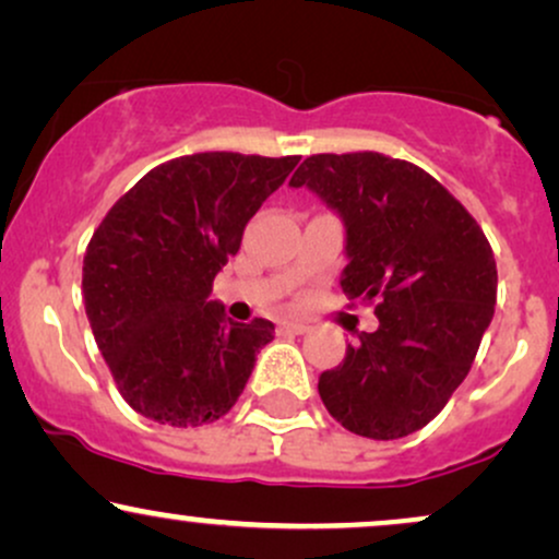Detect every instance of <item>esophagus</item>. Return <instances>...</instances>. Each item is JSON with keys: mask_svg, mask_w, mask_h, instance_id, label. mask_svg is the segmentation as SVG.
<instances>
[{"mask_svg": "<svg viewBox=\"0 0 559 559\" xmlns=\"http://www.w3.org/2000/svg\"><path fill=\"white\" fill-rule=\"evenodd\" d=\"M307 331H309V325H307V322H301V320L281 322V333H286V335H301Z\"/></svg>", "mask_w": 559, "mask_h": 559, "instance_id": "34e87169", "label": "esophagus"}]
</instances>
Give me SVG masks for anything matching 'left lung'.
<instances>
[{
	"label": "left lung",
	"mask_w": 559,
	"mask_h": 559,
	"mask_svg": "<svg viewBox=\"0 0 559 559\" xmlns=\"http://www.w3.org/2000/svg\"><path fill=\"white\" fill-rule=\"evenodd\" d=\"M307 187L346 228L341 288L378 301L380 328L320 374L325 408L348 432L399 440L445 408L466 380L497 301L492 247L435 177L382 153L305 158Z\"/></svg>",
	"instance_id": "left-lung-1"
}]
</instances>
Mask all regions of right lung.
Segmentation results:
<instances>
[{"mask_svg":"<svg viewBox=\"0 0 559 559\" xmlns=\"http://www.w3.org/2000/svg\"><path fill=\"white\" fill-rule=\"evenodd\" d=\"M299 156L194 153L147 171L119 198L83 260L91 331L122 399L145 419H221L250 380L273 322L226 318L213 278Z\"/></svg>","mask_w":559,"mask_h":559,"instance_id":"add662e5","label":"right lung"}]
</instances>
